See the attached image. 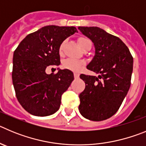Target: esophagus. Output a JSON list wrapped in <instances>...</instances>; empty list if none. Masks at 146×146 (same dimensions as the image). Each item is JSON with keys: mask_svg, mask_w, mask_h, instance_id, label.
I'll list each match as a JSON object with an SVG mask.
<instances>
[{"mask_svg": "<svg viewBox=\"0 0 146 146\" xmlns=\"http://www.w3.org/2000/svg\"><path fill=\"white\" fill-rule=\"evenodd\" d=\"M74 78H75V79H78V78H79V77H80V74H78V73H77V72H74Z\"/></svg>", "mask_w": 146, "mask_h": 146, "instance_id": "obj_1", "label": "esophagus"}]
</instances>
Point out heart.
<instances>
[{"label":"heart","mask_w":146,"mask_h":146,"mask_svg":"<svg viewBox=\"0 0 146 146\" xmlns=\"http://www.w3.org/2000/svg\"><path fill=\"white\" fill-rule=\"evenodd\" d=\"M78 43H79L80 47L81 48L84 47L85 45H86L88 43H91L88 39L85 38H80L78 39ZM64 43L60 45V48H59V52L60 54L62 53L63 51V47H64ZM82 66H83V62L80 61V60H74V59H68V60H65L64 63V67L69 70L74 71V72H79L81 69H82Z\"/></svg>","instance_id":"b5f03b06"}]
</instances>
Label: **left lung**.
<instances>
[{"label": "left lung", "instance_id": "8db88e82", "mask_svg": "<svg viewBox=\"0 0 146 146\" xmlns=\"http://www.w3.org/2000/svg\"><path fill=\"white\" fill-rule=\"evenodd\" d=\"M92 41L95 54L87 69L96 76L80 74L86 88L80 94L79 110L84 118L104 121L118 111L128 93L133 71V58L118 37L98 27H78Z\"/></svg>", "mask_w": 146, "mask_h": 146}]
</instances>
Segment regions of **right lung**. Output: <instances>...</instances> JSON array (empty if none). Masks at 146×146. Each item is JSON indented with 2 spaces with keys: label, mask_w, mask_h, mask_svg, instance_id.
I'll return each instance as SVG.
<instances>
[{
  "label": "right lung",
  "mask_w": 146,
  "mask_h": 146,
  "mask_svg": "<svg viewBox=\"0 0 146 146\" xmlns=\"http://www.w3.org/2000/svg\"><path fill=\"white\" fill-rule=\"evenodd\" d=\"M77 32L75 27L47 25L30 33L13 55L12 82L17 99L24 109L36 116H47L60 108L63 93L74 80L69 69L48 74V66H59V48Z\"/></svg>",
  "instance_id": "1"
}]
</instances>
